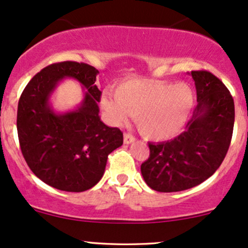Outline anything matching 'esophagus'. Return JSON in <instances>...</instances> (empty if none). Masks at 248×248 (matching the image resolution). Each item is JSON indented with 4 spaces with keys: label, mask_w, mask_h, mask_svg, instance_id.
<instances>
[{
    "label": "esophagus",
    "mask_w": 248,
    "mask_h": 248,
    "mask_svg": "<svg viewBox=\"0 0 248 248\" xmlns=\"http://www.w3.org/2000/svg\"><path fill=\"white\" fill-rule=\"evenodd\" d=\"M135 136H133L132 134L129 133H124V144H129V143H133V142H135Z\"/></svg>",
    "instance_id": "esophagus-1"
}]
</instances>
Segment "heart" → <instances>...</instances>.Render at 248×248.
<instances>
[{
    "mask_svg": "<svg viewBox=\"0 0 248 248\" xmlns=\"http://www.w3.org/2000/svg\"><path fill=\"white\" fill-rule=\"evenodd\" d=\"M195 92L184 82L130 79L105 93L102 107L116 124L136 116L140 133L150 140L171 139L182 132L195 107Z\"/></svg>",
    "mask_w": 248,
    "mask_h": 248,
    "instance_id": "b5f03b06",
    "label": "heart"
}]
</instances>
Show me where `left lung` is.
<instances>
[{
    "instance_id": "obj_1",
    "label": "left lung",
    "mask_w": 248,
    "mask_h": 248,
    "mask_svg": "<svg viewBox=\"0 0 248 248\" xmlns=\"http://www.w3.org/2000/svg\"><path fill=\"white\" fill-rule=\"evenodd\" d=\"M197 106L186 130L166 142L149 143L141 164L147 186L155 191L177 192L203 183L224 161L234 124V101L226 86L209 71H191Z\"/></svg>"
}]
</instances>
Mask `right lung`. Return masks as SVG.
<instances>
[{"label": "right lung", "instance_id": "right-lung-1", "mask_svg": "<svg viewBox=\"0 0 248 248\" xmlns=\"http://www.w3.org/2000/svg\"><path fill=\"white\" fill-rule=\"evenodd\" d=\"M98 73L85 62L51 64L31 79L19 98L17 133L24 160L37 177L62 191L94 186L108 155L124 143L121 130L106 126L99 116ZM65 78H76L87 92L76 110L56 113L49 96Z\"/></svg>", "mask_w": 248, "mask_h": 248}]
</instances>
